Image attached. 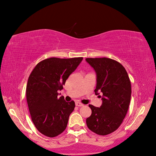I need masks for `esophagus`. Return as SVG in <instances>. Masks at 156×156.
Masks as SVG:
<instances>
[{"instance_id":"obj_1","label":"esophagus","mask_w":156,"mask_h":156,"mask_svg":"<svg viewBox=\"0 0 156 156\" xmlns=\"http://www.w3.org/2000/svg\"><path fill=\"white\" fill-rule=\"evenodd\" d=\"M76 106H77V107H83V104L80 103V102H76Z\"/></svg>"}]
</instances>
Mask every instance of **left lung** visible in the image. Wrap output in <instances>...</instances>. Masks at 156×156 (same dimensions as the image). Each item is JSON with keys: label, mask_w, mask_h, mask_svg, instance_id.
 <instances>
[{"label": "left lung", "mask_w": 156, "mask_h": 156, "mask_svg": "<svg viewBox=\"0 0 156 156\" xmlns=\"http://www.w3.org/2000/svg\"><path fill=\"white\" fill-rule=\"evenodd\" d=\"M86 61L96 73L95 93H102L100 107L89 105L91 115L86 123L98 135L106 136L118 129L125 118L131 100V82L125 67L115 60L88 58Z\"/></svg>", "instance_id": "left-lung-1"}]
</instances>
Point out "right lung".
<instances>
[{
	"instance_id": "obj_1",
	"label": "right lung",
	"mask_w": 156,
	"mask_h": 156,
	"mask_svg": "<svg viewBox=\"0 0 156 156\" xmlns=\"http://www.w3.org/2000/svg\"><path fill=\"white\" fill-rule=\"evenodd\" d=\"M83 59H44L36 65L29 76L26 88L29 110L34 125L43 135L54 138L67 127L75 102H66L63 96L58 98V91L63 89L67 79Z\"/></svg>"
}]
</instances>
